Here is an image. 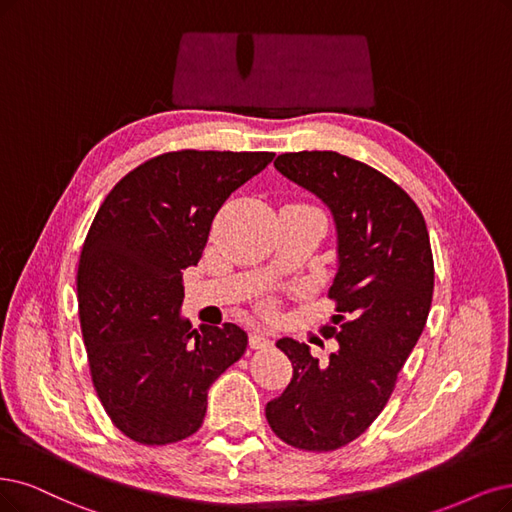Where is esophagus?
Wrapping results in <instances>:
<instances>
[{"label": "esophagus", "instance_id": "1", "mask_svg": "<svg viewBox=\"0 0 512 512\" xmlns=\"http://www.w3.org/2000/svg\"><path fill=\"white\" fill-rule=\"evenodd\" d=\"M249 346L255 348V350H259V348H270V346H272V339H270L268 335L259 333V331H253V333L249 335Z\"/></svg>", "mask_w": 512, "mask_h": 512}]
</instances>
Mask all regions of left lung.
<instances>
[{"label":"left lung","instance_id":"1","mask_svg":"<svg viewBox=\"0 0 512 512\" xmlns=\"http://www.w3.org/2000/svg\"><path fill=\"white\" fill-rule=\"evenodd\" d=\"M333 213L339 268L329 289L335 316L320 329L339 342L329 365L282 337L293 377L266 407L278 439L304 451H335L358 439L386 407L426 327L434 261L424 215L403 187L337 151H297L274 162Z\"/></svg>","mask_w":512,"mask_h":512}]
</instances>
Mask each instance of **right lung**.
<instances>
[{
  "mask_svg": "<svg viewBox=\"0 0 512 512\" xmlns=\"http://www.w3.org/2000/svg\"><path fill=\"white\" fill-rule=\"evenodd\" d=\"M272 151L179 149L132 168L92 219L78 263V308L94 390L141 445L202 426L217 377L246 350L234 325L192 329L179 310L221 204Z\"/></svg>",
  "mask_w": 512,
  "mask_h": 512,
  "instance_id": "obj_1",
  "label": "right lung"
}]
</instances>
